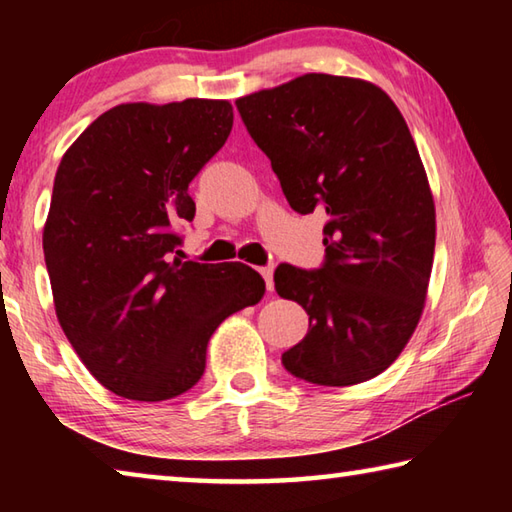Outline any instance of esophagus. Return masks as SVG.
I'll return each mask as SVG.
<instances>
[{
  "instance_id": "obj_1",
  "label": "esophagus",
  "mask_w": 512,
  "mask_h": 512,
  "mask_svg": "<svg viewBox=\"0 0 512 512\" xmlns=\"http://www.w3.org/2000/svg\"><path fill=\"white\" fill-rule=\"evenodd\" d=\"M259 273H262V277H264L266 289L273 291V266H262L259 268Z\"/></svg>"
}]
</instances>
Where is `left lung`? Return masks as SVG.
<instances>
[{
	"mask_svg": "<svg viewBox=\"0 0 512 512\" xmlns=\"http://www.w3.org/2000/svg\"><path fill=\"white\" fill-rule=\"evenodd\" d=\"M289 205L327 214L325 264L275 268L309 332L282 354L293 377L352 386L400 357L418 327L436 248V207L409 126L361 79L305 74L237 99Z\"/></svg>",
	"mask_w": 512,
	"mask_h": 512,
	"instance_id": "1",
	"label": "left lung"
}]
</instances>
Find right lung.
<instances>
[{
  "label": "right lung",
  "instance_id": "obj_1",
  "mask_svg": "<svg viewBox=\"0 0 512 512\" xmlns=\"http://www.w3.org/2000/svg\"><path fill=\"white\" fill-rule=\"evenodd\" d=\"M230 101L121 103L58 164L42 232L58 323L101 386L126 400L189 391L225 318L262 300L241 262L178 257L189 183L232 131Z\"/></svg>",
  "mask_w": 512,
  "mask_h": 512
}]
</instances>
